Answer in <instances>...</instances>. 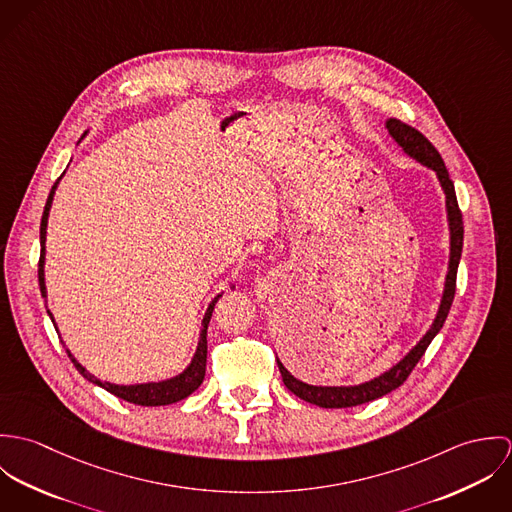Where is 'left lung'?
I'll return each mask as SVG.
<instances>
[{
  "instance_id": "obj_1",
  "label": "left lung",
  "mask_w": 512,
  "mask_h": 512,
  "mask_svg": "<svg viewBox=\"0 0 512 512\" xmlns=\"http://www.w3.org/2000/svg\"><path fill=\"white\" fill-rule=\"evenodd\" d=\"M384 126L388 130L390 138L400 146V149L408 157L416 159L418 163L426 165L428 169H432L436 173L441 191L445 195V213H447V228H449V262H447V274H445V282H443V293H441L436 319L430 325V329L426 331V335L396 365L390 366L388 370H384L382 374H378L366 382L353 384V386H313V384H307V382L295 378L292 372L278 359V366H280L286 388L297 398H301L309 404H315L319 408H351V406L365 404V402L376 400V398L396 390L408 378L412 368L418 365V361L426 353L428 345L432 343V339L443 327L449 307L453 303V295H455L457 266H459L461 248H463V220H461V211L457 207L453 181L449 179V173L445 169V163H443L438 149L432 146L428 142V138H424L418 130H414L412 126L402 124L400 120H394V118H388L384 122Z\"/></svg>"
}]
</instances>
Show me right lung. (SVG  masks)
Here are the masks:
<instances>
[{
    "instance_id": "1",
    "label": "right lung",
    "mask_w": 512,
    "mask_h": 512,
    "mask_svg": "<svg viewBox=\"0 0 512 512\" xmlns=\"http://www.w3.org/2000/svg\"><path fill=\"white\" fill-rule=\"evenodd\" d=\"M86 136V134H84ZM82 136V138H84ZM65 175V173H63ZM61 175V177H63ZM61 177L57 179V183L53 185L51 193H49V199H47V205H45V211H43V219H41V258H39V286H41V295L47 299V286H45V242H47V222H49V213H51V205H53V197H55V191L59 187V181ZM234 288V284L230 286ZM222 293H219L207 307V313L201 321V333H199V343H197V351L191 359V363L187 365V368L171 378H165V380H157V382H140V384H114V382H106V380H100L96 378L94 374H90L84 366L80 365L73 357V353L67 349V355L71 357L73 365L76 366V370L92 384L108 390L110 394L130 402V404H138V406H167V404H175L183 398H187L189 394H193L205 380V368H207V329H209V321H211V315H213V309L219 301V297ZM51 321L55 323L53 319V313L47 309ZM57 327V325H55Z\"/></svg>"
}]
</instances>
